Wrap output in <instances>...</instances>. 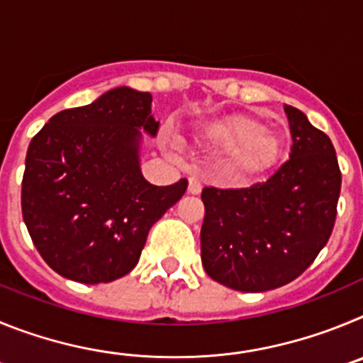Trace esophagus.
Wrapping results in <instances>:
<instances>
[{"label":"esophagus","instance_id":"1","mask_svg":"<svg viewBox=\"0 0 363 363\" xmlns=\"http://www.w3.org/2000/svg\"><path fill=\"white\" fill-rule=\"evenodd\" d=\"M201 184L198 178H189V194H200Z\"/></svg>","mask_w":363,"mask_h":363}]
</instances>
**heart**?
Listing matches in <instances>:
<instances>
[{"label": "heart", "mask_w": 363, "mask_h": 363, "mask_svg": "<svg viewBox=\"0 0 363 363\" xmlns=\"http://www.w3.org/2000/svg\"><path fill=\"white\" fill-rule=\"evenodd\" d=\"M203 145L225 150L223 171L234 179H255L277 169L285 156V140L277 130L245 114L207 123L198 133Z\"/></svg>", "instance_id": "1"}]
</instances>
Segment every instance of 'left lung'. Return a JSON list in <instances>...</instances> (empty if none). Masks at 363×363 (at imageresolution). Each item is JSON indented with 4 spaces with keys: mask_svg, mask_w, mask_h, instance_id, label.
Here are the masks:
<instances>
[{
    "mask_svg": "<svg viewBox=\"0 0 363 363\" xmlns=\"http://www.w3.org/2000/svg\"><path fill=\"white\" fill-rule=\"evenodd\" d=\"M285 114L293 147L267 182L201 191V264L214 281L242 293L300 277L335 227L342 185L335 147L301 111L285 105Z\"/></svg>",
    "mask_w": 363,
    "mask_h": 363,
    "instance_id": "1",
    "label": "left lung"
}]
</instances>
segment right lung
Returning a JSON list of instances; mask_svg holds the SVG:
<instances>
[{"label": "right lung", "mask_w": 363, "mask_h": 363, "mask_svg": "<svg viewBox=\"0 0 363 363\" xmlns=\"http://www.w3.org/2000/svg\"><path fill=\"white\" fill-rule=\"evenodd\" d=\"M152 96L116 86L57 112L32 138L21 211L41 258L63 278L108 284L136 267L150 227L187 191L158 187L140 169L142 133L156 136Z\"/></svg>", "instance_id": "right-lung-1"}]
</instances>
